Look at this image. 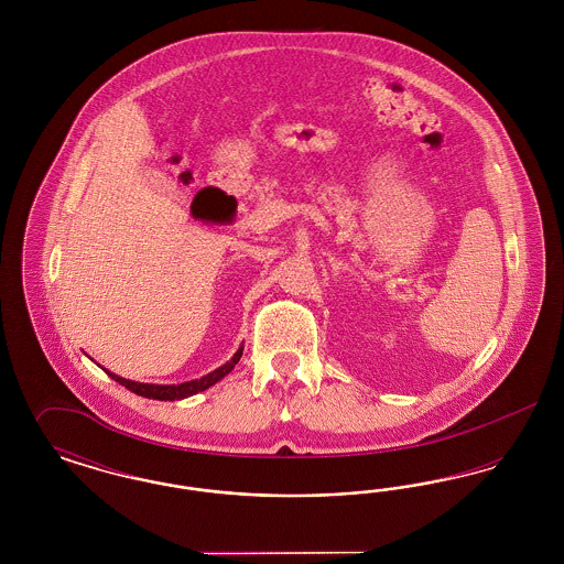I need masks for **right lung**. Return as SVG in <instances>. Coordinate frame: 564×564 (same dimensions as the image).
Masks as SVG:
<instances>
[{
  "label": "right lung",
  "mask_w": 564,
  "mask_h": 564,
  "mask_svg": "<svg viewBox=\"0 0 564 564\" xmlns=\"http://www.w3.org/2000/svg\"><path fill=\"white\" fill-rule=\"evenodd\" d=\"M241 355L242 347H239V350L235 352V357H232L230 361H226L224 366H219V368L214 370V372H209V375L203 376V378H196V380L182 382V384H150V382H134V380H129V378H122V376L113 375V372H109L106 368H104V370H106V372H108L116 382H120L122 387H127L129 391H133V393L141 395V398H148V400H161V402H175V400H184V398L196 395V393H200V391H205V389L214 387L217 380H221L224 376L232 372V368L239 364Z\"/></svg>",
  "instance_id": "obj_1"
}]
</instances>
